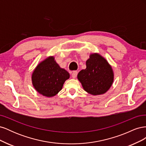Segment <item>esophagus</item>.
Here are the masks:
<instances>
[{
  "instance_id": "obj_1",
  "label": "esophagus",
  "mask_w": 146,
  "mask_h": 146,
  "mask_svg": "<svg viewBox=\"0 0 146 146\" xmlns=\"http://www.w3.org/2000/svg\"><path fill=\"white\" fill-rule=\"evenodd\" d=\"M77 74H78V72H77V71H76V70H74V71H73L72 74V78H76V77L77 76Z\"/></svg>"
}]
</instances>
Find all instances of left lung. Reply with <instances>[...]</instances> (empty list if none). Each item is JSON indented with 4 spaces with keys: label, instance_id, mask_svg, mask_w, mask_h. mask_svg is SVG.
Masks as SVG:
<instances>
[{
    "label": "left lung",
    "instance_id": "8db88e82",
    "mask_svg": "<svg viewBox=\"0 0 146 146\" xmlns=\"http://www.w3.org/2000/svg\"><path fill=\"white\" fill-rule=\"evenodd\" d=\"M86 65V68L80 70L77 75L83 89L92 95L105 93L112 85L114 80L111 66L98 54L90 55Z\"/></svg>",
    "mask_w": 146,
    "mask_h": 146
}]
</instances>
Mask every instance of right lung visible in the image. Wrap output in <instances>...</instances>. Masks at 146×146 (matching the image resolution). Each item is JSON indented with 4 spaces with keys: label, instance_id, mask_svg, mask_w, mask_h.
<instances>
[{
    "label": "right lung",
    "instance_id": "obj_1",
    "mask_svg": "<svg viewBox=\"0 0 146 146\" xmlns=\"http://www.w3.org/2000/svg\"><path fill=\"white\" fill-rule=\"evenodd\" d=\"M69 76L68 72L56 63L54 56H49L36 66L32 80L35 89L39 94L50 98L61 90Z\"/></svg>",
    "mask_w": 146,
    "mask_h": 146
}]
</instances>
